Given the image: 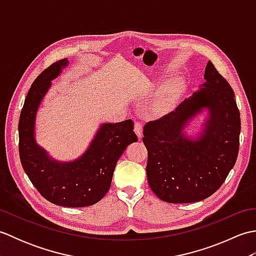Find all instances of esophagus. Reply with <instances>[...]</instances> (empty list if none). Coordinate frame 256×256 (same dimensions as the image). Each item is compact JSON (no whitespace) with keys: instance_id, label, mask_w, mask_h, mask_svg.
Listing matches in <instances>:
<instances>
[{"instance_id":"1","label":"esophagus","mask_w":256,"mask_h":256,"mask_svg":"<svg viewBox=\"0 0 256 256\" xmlns=\"http://www.w3.org/2000/svg\"><path fill=\"white\" fill-rule=\"evenodd\" d=\"M134 131H135V133H136L138 138H142V135H143V125H142V123L138 122V121L135 122V124H134Z\"/></svg>"}]
</instances>
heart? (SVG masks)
<instances>
[{"label": "heart", "instance_id": "b5f03b06", "mask_svg": "<svg viewBox=\"0 0 256 256\" xmlns=\"http://www.w3.org/2000/svg\"><path fill=\"white\" fill-rule=\"evenodd\" d=\"M179 86H180V82L177 79H170L168 82L165 84L164 88L162 89V91L157 94L156 98V104L162 106L170 103V100L172 99V96L176 94V92L179 89Z\"/></svg>", "mask_w": 256, "mask_h": 256}]
</instances>
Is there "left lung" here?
<instances>
[{
  "label": "left lung",
  "instance_id": "8db88e82",
  "mask_svg": "<svg viewBox=\"0 0 256 256\" xmlns=\"http://www.w3.org/2000/svg\"><path fill=\"white\" fill-rule=\"evenodd\" d=\"M204 84L172 112L145 124L143 143L148 152L146 174L150 189L162 201L189 204L214 194L236 164L241 120L228 81L208 62ZM202 132H184L204 110Z\"/></svg>",
  "mask_w": 256,
  "mask_h": 256
}]
</instances>
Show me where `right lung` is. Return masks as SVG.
I'll return each instance as SVG.
<instances>
[{"label":"right lung","instance_id":"right-lung-1","mask_svg":"<svg viewBox=\"0 0 256 256\" xmlns=\"http://www.w3.org/2000/svg\"><path fill=\"white\" fill-rule=\"evenodd\" d=\"M68 59L54 62L32 82L22 108L18 136L20 157L26 175L52 204L80 208L96 204L110 189L116 162L128 146L138 140L134 123L126 120L100 125L89 148L72 162L54 160L36 143L37 110L52 81L68 66Z\"/></svg>","mask_w":256,"mask_h":256}]
</instances>
